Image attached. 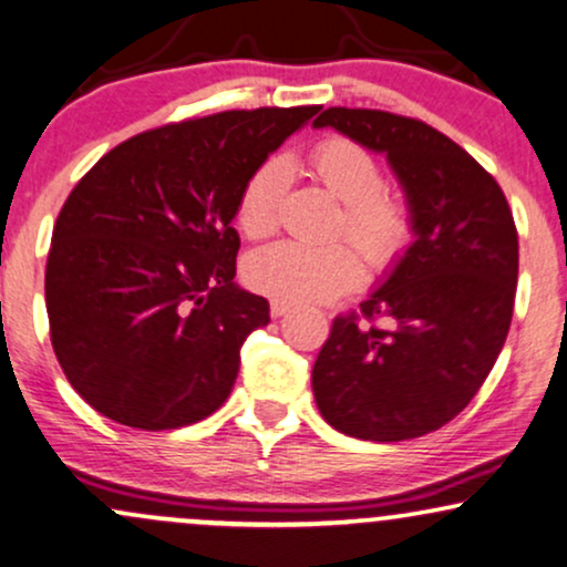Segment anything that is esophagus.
<instances>
[{"mask_svg":"<svg viewBox=\"0 0 567 567\" xmlns=\"http://www.w3.org/2000/svg\"><path fill=\"white\" fill-rule=\"evenodd\" d=\"M290 308H292V303H288V300H271V303H269V311H271V317H275V319H279V317H285V313H288L290 311Z\"/></svg>","mask_w":567,"mask_h":567,"instance_id":"34e87169","label":"esophagus"}]
</instances>
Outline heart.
<instances>
[{"instance_id": "obj_1", "label": "heart", "mask_w": 567, "mask_h": 567, "mask_svg": "<svg viewBox=\"0 0 567 567\" xmlns=\"http://www.w3.org/2000/svg\"><path fill=\"white\" fill-rule=\"evenodd\" d=\"M308 167L346 204L340 235H348L362 250L369 269L377 275L395 269L415 240V214L400 193L384 188L377 156L353 138L332 135L313 148ZM288 181L290 164L285 156H269L250 172L235 209L243 235L259 240L277 230ZM354 249L348 243H271L248 256L243 277L261 296L288 303H327L361 282L363 264Z\"/></svg>"}]
</instances>
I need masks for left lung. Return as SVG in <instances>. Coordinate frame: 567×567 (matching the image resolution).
<instances>
[{
    "instance_id": "left-lung-1",
    "label": "left lung",
    "mask_w": 567,
    "mask_h": 567,
    "mask_svg": "<svg viewBox=\"0 0 567 567\" xmlns=\"http://www.w3.org/2000/svg\"><path fill=\"white\" fill-rule=\"evenodd\" d=\"M313 125L384 152L415 214V240L390 279L361 311L334 317L313 398L348 436H424L474 400L505 346L518 282L513 212L489 172L421 120L329 106Z\"/></svg>"
}]
</instances>
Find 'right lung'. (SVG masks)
Here are the masks:
<instances>
[{
	"label": "right lung",
	"instance_id": "right-lung-1",
	"mask_svg": "<svg viewBox=\"0 0 567 567\" xmlns=\"http://www.w3.org/2000/svg\"><path fill=\"white\" fill-rule=\"evenodd\" d=\"M319 106H259L138 133L81 177L54 221L47 313L73 390L162 432L230 395L267 298L240 290L233 227L248 175Z\"/></svg>",
	"mask_w": 567,
	"mask_h": 567
}]
</instances>
